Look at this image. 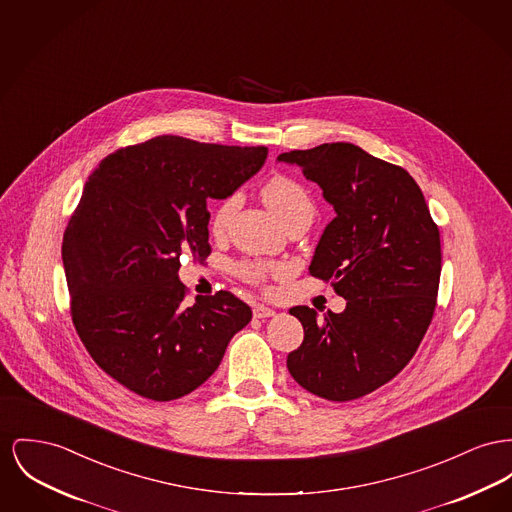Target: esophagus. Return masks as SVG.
<instances>
[{
	"label": "esophagus",
	"mask_w": 512,
	"mask_h": 512,
	"mask_svg": "<svg viewBox=\"0 0 512 512\" xmlns=\"http://www.w3.org/2000/svg\"><path fill=\"white\" fill-rule=\"evenodd\" d=\"M253 317L255 319H269V317H274V309L267 307V305H257L253 309Z\"/></svg>",
	"instance_id": "obj_1"
}]
</instances>
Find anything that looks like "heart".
Listing matches in <instances>:
<instances>
[{
  "mask_svg": "<svg viewBox=\"0 0 512 512\" xmlns=\"http://www.w3.org/2000/svg\"><path fill=\"white\" fill-rule=\"evenodd\" d=\"M261 195H263V201L267 203V207L282 222H286L288 218H292L294 214H300V212H313L311 197L307 195L303 185L292 178H286V176H276L271 181H267ZM240 201L241 195L238 191H232L218 201L216 209L212 212V230L214 232H224L230 226L234 214L240 207ZM240 271L247 280L261 282V280H265L267 272L271 269L263 263H243Z\"/></svg>",
  "mask_w": 512,
  "mask_h": 512,
  "instance_id": "b5f03b06",
  "label": "heart"
}]
</instances>
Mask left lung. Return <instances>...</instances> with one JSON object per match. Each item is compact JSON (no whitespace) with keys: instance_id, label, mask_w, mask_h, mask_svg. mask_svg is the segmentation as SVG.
Returning <instances> with one entry per match:
<instances>
[{"instance_id":"obj_1","label":"left lung","mask_w":512,"mask_h":512,"mask_svg":"<svg viewBox=\"0 0 512 512\" xmlns=\"http://www.w3.org/2000/svg\"><path fill=\"white\" fill-rule=\"evenodd\" d=\"M323 189L336 216L327 224L309 274L331 280L346 300L323 321L307 305L290 309L303 325L288 371L305 391L332 402L365 396L414 358L439 290L441 240L420 185L400 166L352 143L282 152Z\"/></svg>"}]
</instances>
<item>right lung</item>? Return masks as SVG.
I'll return each mask as SVG.
<instances>
[{
  "mask_svg": "<svg viewBox=\"0 0 512 512\" xmlns=\"http://www.w3.org/2000/svg\"><path fill=\"white\" fill-rule=\"evenodd\" d=\"M267 154L162 135L108 154L89 176L61 245L71 317L125 389L156 402L195 391L251 321L224 290L187 305L178 271L183 251L211 253L207 201L253 178Z\"/></svg>",
  "mask_w": 512,
  "mask_h": 512,
  "instance_id": "1",
  "label": "right lung"
}]
</instances>
